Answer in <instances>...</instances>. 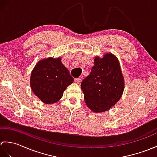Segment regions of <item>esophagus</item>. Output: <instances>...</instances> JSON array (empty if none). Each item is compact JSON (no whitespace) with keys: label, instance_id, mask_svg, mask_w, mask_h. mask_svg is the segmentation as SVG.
Here are the masks:
<instances>
[{"label":"esophagus","instance_id":"obj_1","mask_svg":"<svg viewBox=\"0 0 157 157\" xmlns=\"http://www.w3.org/2000/svg\"><path fill=\"white\" fill-rule=\"evenodd\" d=\"M80 81H81L80 78H75V82L77 83V84H79V83L80 82Z\"/></svg>","mask_w":157,"mask_h":157}]
</instances>
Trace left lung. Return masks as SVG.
<instances>
[{
  "instance_id": "left-lung-1",
  "label": "left lung",
  "mask_w": 157,
  "mask_h": 157,
  "mask_svg": "<svg viewBox=\"0 0 157 157\" xmlns=\"http://www.w3.org/2000/svg\"><path fill=\"white\" fill-rule=\"evenodd\" d=\"M81 88L86 105L92 111H107L121 98L124 90V79L118 59L112 54L94 59L88 76L83 79Z\"/></svg>"
}]
</instances>
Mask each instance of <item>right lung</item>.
I'll return each instance as SVG.
<instances>
[{"mask_svg":"<svg viewBox=\"0 0 157 157\" xmlns=\"http://www.w3.org/2000/svg\"><path fill=\"white\" fill-rule=\"evenodd\" d=\"M73 82V78L63 65L61 58L50 57L39 61L30 77L33 92L46 104L59 101Z\"/></svg>","mask_w":157,"mask_h":157,"instance_id":"add662e5","label":"right lung"}]
</instances>
